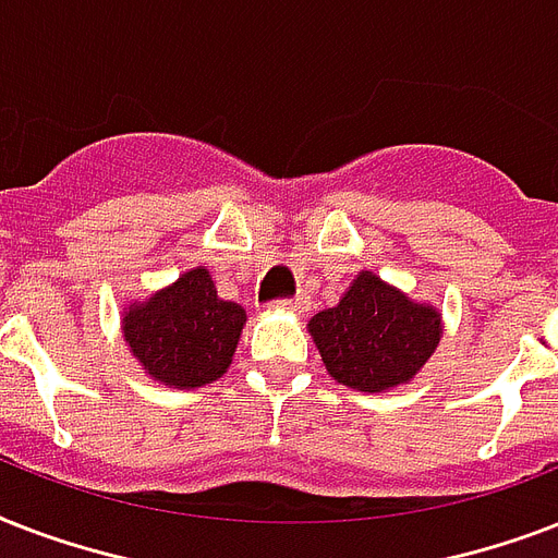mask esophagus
Instances as JSON below:
<instances>
[{
    "label": "esophagus",
    "instance_id": "1",
    "mask_svg": "<svg viewBox=\"0 0 558 558\" xmlns=\"http://www.w3.org/2000/svg\"><path fill=\"white\" fill-rule=\"evenodd\" d=\"M271 310H280V313H301V310H304V301H301V298H278V301H271Z\"/></svg>",
    "mask_w": 558,
    "mask_h": 558
}]
</instances>
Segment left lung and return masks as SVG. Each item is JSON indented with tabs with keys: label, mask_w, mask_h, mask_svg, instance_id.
<instances>
[{
	"label": "left lung",
	"mask_w": 558,
	"mask_h": 558,
	"mask_svg": "<svg viewBox=\"0 0 558 558\" xmlns=\"http://www.w3.org/2000/svg\"><path fill=\"white\" fill-rule=\"evenodd\" d=\"M440 315L362 271L339 306L313 315L310 332L330 376L379 393L414 379L440 344Z\"/></svg>",
	"instance_id": "obj_1"
}]
</instances>
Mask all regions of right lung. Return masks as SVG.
<instances>
[{"label": "right lung", "mask_w": 558, "mask_h": 558, "mask_svg": "<svg viewBox=\"0 0 558 558\" xmlns=\"http://www.w3.org/2000/svg\"><path fill=\"white\" fill-rule=\"evenodd\" d=\"M243 324V306L217 298L208 269H193L147 304L133 306L124 336L153 379L199 388L231 365Z\"/></svg>", "instance_id": "1"}]
</instances>
